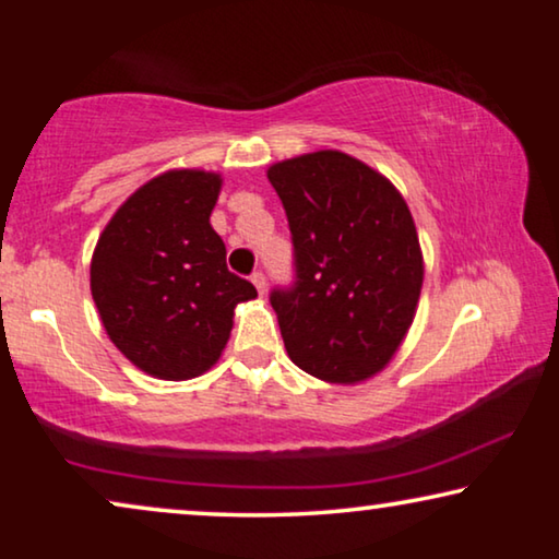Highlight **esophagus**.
<instances>
[{"instance_id": "34e87169", "label": "esophagus", "mask_w": 559, "mask_h": 559, "mask_svg": "<svg viewBox=\"0 0 559 559\" xmlns=\"http://www.w3.org/2000/svg\"><path fill=\"white\" fill-rule=\"evenodd\" d=\"M251 282H254V287H257L259 295L266 293V277H264V272L257 270L254 274H251Z\"/></svg>"}]
</instances>
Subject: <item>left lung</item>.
<instances>
[{
	"label": "left lung",
	"mask_w": 559,
	"mask_h": 559,
	"mask_svg": "<svg viewBox=\"0 0 559 559\" xmlns=\"http://www.w3.org/2000/svg\"><path fill=\"white\" fill-rule=\"evenodd\" d=\"M285 205L295 285L274 289L289 358L310 377L358 384L392 361L417 312L425 264L400 190L338 150L266 170Z\"/></svg>",
	"instance_id": "obj_1"
}]
</instances>
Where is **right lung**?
I'll use <instances>...</instances> for the list:
<instances>
[{
    "instance_id": "add662e5",
    "label": "right lung",
    "mask_w": 559,
    "mask_h": 559,
    "mask_svg": "<svg viewBox=\"0 0 559 559\" xmlns=\"http://www.w3.org/2000/svg\"><path fill=\"white\" fill-rule=\"evenodd\" d=\"M221 175L167 170L134 190L98 236L91 295L114 346L136 369L182 381L209 371L226 348L234 308L251 282L226 266L211 226Z\"/></svg>"
}]
</instances>
